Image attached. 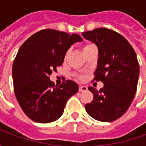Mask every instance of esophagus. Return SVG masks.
<instances>
[{
  "label": "esophagus",
  "mask_w": 146,
  "mask_h": 146,
  "mask_svg": "<svg viewBox=\"0 0 146 146\" xmlns=\"http://www.w3.org/2000/svg\"><path fill=\"white\" fill-rule=\"evenodd\" d=\"M79 91L80 92H86V91H88V87L87 86L80 85V86Z\"/></svg>",
  "instance_id": "obj_1"
}]
</instances>
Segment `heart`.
Listing matches in <instances>:
<instances>
[{
  "mask_svg": "<svg viewBox=\"0 0 146 146\" xmlns=\"http://www.w3.org/2000/svg\"><path fill=\"white\" fill-rule=\"evenodd\" d=\"M92 45H93V44H87L85 46V47H84V49H85V48H89V47H91V46H92Z\"/></svg>",
  "mask_w": 146,
  "mask_h": 146,
  "instance_id": "obj_1",
  "label": "heart"
}]
</instances>
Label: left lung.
Here are the masks:
<instances>
[{"label":"left lung","instance_id":"obj_1","mask_svg":"<svg viewBox=\"0 0 146 146\" xmlns=\"http://www.w3.org/2000/svg\"><path fill=\"white\" fill-rule=\"evenodd\" d=\"M82 36L98 47L94 80L104 84L99 91L88 88L94 98L86 104V112L99 121L116 120L128 110L137 91L139 64L135 51L122 35L110 29L98 28Z\"/></svg>","mask_w":146,"mask_h":146}]
</instances>
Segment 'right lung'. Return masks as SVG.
Returning <instances> with one entry per match:
<instances>
[{"label":"right lung","instance_id":"obj_1","mask_svg":"<svg viewBox=\"0 0 146 146\" xmlns=\"http://www.w3.org/2000/svg\"><path fill=\"white\" fill-rule=\"evenodd\" d=\"M82 40L76 33L47 29L22 44L13 62L12 78L16 99L30 119L42 123L56 120L68 99L78 92L74 81L68 80L58 87L49 76L63 63L70 46Z\"/></svg>","mask_w":146,"mask_h":146}]
</instances>
